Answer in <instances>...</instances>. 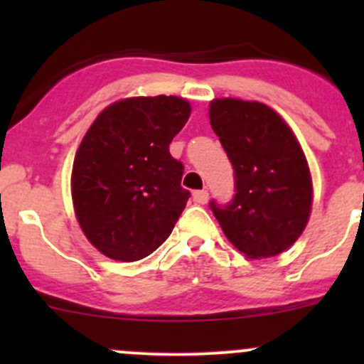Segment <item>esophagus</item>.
Wrapping results in <instances>:
<instances>
[{
	"instance_id": "esophagus-1",
	"label": "esophagus",
	"mask_w": 364,
	"mask_h": 364,
	"mask_svg": "<svg viewBox=\"0 0 364 364\" xmlns=\"http://www.w3.org/2000/svg\"><path fill=\"white\" fill-rule=\"evenodd\" d=\"M209 199V193L208 190H197V192H193V200H196L197 204H205Z\"/></svg>"
}]
</instances>
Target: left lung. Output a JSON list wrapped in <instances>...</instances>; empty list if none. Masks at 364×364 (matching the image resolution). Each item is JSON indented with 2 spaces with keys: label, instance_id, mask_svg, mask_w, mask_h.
<instances>
[{
  "label": "left lung",
  "instance_id": "left-lung-1",
  "mask_svg": "<svg viewBox=\"0 0 364 364\" xmlns=\"http://www.w3.org/2000/svg\"><path fill=\"white\" fill-rule=\"evenodd\" d=\"M209 123L234 168L229 204L209 203L227 240L250 259L296 243L311 209V178L294 134L260 102L216 98Z\"/></svg>",
  "mask_w": 364,
  "mask_h": 364
}]
</instances>
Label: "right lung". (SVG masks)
<instances>
[{
    "mask_svg": "<svg viewBox=\"0 0 364 364\" xmlns=\"http://www.w3.org/2000/svg\"><path fill=\"white\" fill-rule=\"evenodd\" d=\"M190 117L178 97L119 100L98 114L72 168L77 220L95 248L134 262L171 236L190 192L168 144Z\"/></svg>",
    "mask_w": 364,
    "mask_h": 364,
    "instance_id": "right-lung-1",
    "label": "right lung"
}]
</instances>
